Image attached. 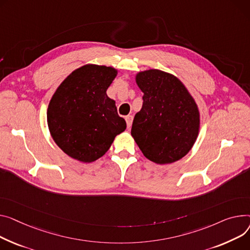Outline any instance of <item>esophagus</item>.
Masks as SVG:
<instances>
[{
	"label": "esophagus",
	"instance_id": "esophagus-1",
	"mask_svg": "<svg viewBox=\"0 0 250 250\" xmlns=\"http://www.w3.org/2000/svg\"><path fill=\"white\" fill-rule=\"evenodd\" d=\"M125 121H126V125H127V128H130L131 126V124H132V116L131 115H127L125 118Z\"/></svg>",
	"mask_w": 250,
	"mask_h": 250
}]
</instances>
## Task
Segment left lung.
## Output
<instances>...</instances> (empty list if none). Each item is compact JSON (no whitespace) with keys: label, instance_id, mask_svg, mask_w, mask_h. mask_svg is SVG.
Returning a JSON list of instances; mask_svg holds the SVG:
<instances>
[{"label":"left lung","instance_id":"obj_1","mask_svg":"<svg viewBox=\"0 0 250 250\" xmlns=\"http://www.w3.org/2000/svg\"><path fill=\"white\" fill-rule=\"evenodd\" d=\"M144 103L135 115L130 135L144 156L159 165L185 157L200 130L195 99L178 77L159 69L136 74Z\"/></svg>","mask_w":250,"mask_h":250}]
</instances>
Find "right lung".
Masks as SVG:
<instances>
[{"label": "right lung", "instance_id": "1", "mask_svg": "<svg viewBox=\"0 0 250 250\" xmlns=\"http://www.w3.org/2000/svg\"><path fill=\"white\" fill-rule=\"evenodd\" d=\"M118 75L111 66L86 64L72 71L57 87L47 109V124L55 144L70 158L92 163L109 149L126 128L106 90Z\"/></svg>", "mask_w": 250, "mask_h": 250}]
</instances>
